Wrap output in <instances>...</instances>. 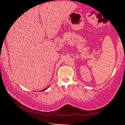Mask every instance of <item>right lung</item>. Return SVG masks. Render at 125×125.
Returning <instances> with one entry per match:
<instances>
[{
    "label": "right lung",
    "instance_id": "1",
    "mask_svg": "<svg viewBox=\"0 0 125 125\" xmlns=\"http://www.w3.org/2000/svg\"><path fill=\"white\" fill-rule=\"evenodd\" d=\"M48 87H49V86H47V88H45V89H43V90H41V92H42V91H44V90H46V89H47L48 88Z\"/></svg>",
    "mask_w": 125,
    "mask_h": 125
}]
</instances>
